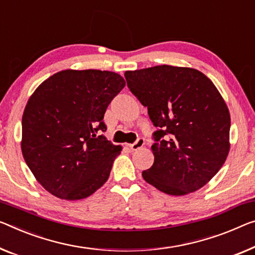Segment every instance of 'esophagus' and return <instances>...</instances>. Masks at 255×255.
<instances>
[{
  "mask_svg": "<svg viewBox=\"0 0 255 255\" xmlns=\"http://www.w3.org/2000/svg\"><path fill=\"white\" fill-rule=\"evenodd\" d=\"M144 144V140L143 139H141V138H139L138 140L135 141V142H133V143H130L128 144V147H130V149L131 150H138L139 148H141Z\"/></svg>",
  "mask_w": 255,
  "mask_h": 255,
  "instance_id": "esophagus-1",
  "label": "esophagus"
}]
</instances>
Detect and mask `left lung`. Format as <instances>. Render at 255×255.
<instances>
[{
  "label": "left lung",
  "mask_w": 255,
  "mask_h": 255,
  "mask_svg": "<svg viewBox=\"0 0 255 255\" xmlns=\"http://www.w3.org/2000/svg\"><path fill=\"white\" fill-rule=\"evenodd\" d=\"M128 87L157 128L148 183L181 196L205 186L229 152L228 107L210 78L194 68L162 65L124 74Z\"/></svg>",
  "instance_id": "obj_1"
}]
</instances>
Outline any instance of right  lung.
Returning a JSON list of instances; mask_svg holds the SVG:
<instances>
[{"label": "right lung", "mask_w": 255, "mask_h": 255, "mask_svg": "<svg viewBox=\"0 0 255 255\" xmlns=\"http://www.w3.org/2000/svg\"><path fill=\"white\" fill-rule=\"evenodd\" d=\"M125 87L108 70H62L29 98L22 115L21 151L34 177L67 201L89 197L109 178L122 147L101 132L111 101Z\"/></svg>", "instance_id": "obj_1"}]
</instances>
